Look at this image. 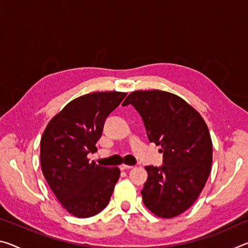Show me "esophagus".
<instances>
[{"label": "esophagus", "mask_w": 248, "mask_h": 248, "mask_svg": "<svg viewBox=\"0 0 248 248\" xmlns=\"http://www.w3.org/2000/svg\"><path fill=\"white\" fill-rule=\"evenodd\" d=\"M119 169H120L121 170H131V169H132V166H131V165H127V164H121V165L119 166Z\"/></svg>", "instance_id": "obj_1"}]
</instances>
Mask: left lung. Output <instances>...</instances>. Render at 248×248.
<instances>
[{"label": "left lung", "mask_w": 248, "mask_h": 248, "mask_svg": "<svg viewBox=\"0 0 248 248\" xmlns=\"http://www.w3.org/2000/svg\"><path fill=\"white\" fill-rule=\"evenodd\" d=\"M141 115L151 142L161 146V167L145 166L142 189L146 208L164 219L189 209L202 191L212 164L208 125L196 109L165 91H134L124 99Z\"/></svg>", "instance_id": "1"}]
</instances>
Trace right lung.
<instances>
[{
  "mask_svg": "<svg viewBox=\"0 0 248 248\" xmlns=\"http://www.w3.org/2000/svg\"><path fill=\"white\" fill-rule=\"evenodd\" d=\"M127 93L95 92L75 98L49 121L40 140L41 170L54 196L77 217H90L106 208L119 179L118 167L90 162L97 151L108 115Z\"/></svg>",
  "mask_w": 248,
  "mask_h": 248,
  "instance_id": "add662e5",
  "label": "right lung"
}]
</instances>
